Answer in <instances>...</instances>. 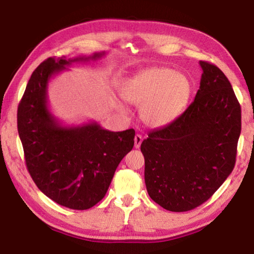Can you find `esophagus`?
I'll use <instances>...</instances> for the list:
<instances>
[{
  "label": "esophagus",
  "instance_id": "obj_1",
  "mask_svg": "<svg viewBox=\"0 0 254 254\" xmlns=\"http://www.w3.org/2000/svg\"><path fill=\"white\" fill-rule=\"evenodd\" d=\"M141 142H142V136H141L140 134H136L134 136V148L139 149L141 145Z\"/></svg>",
  "mask_w": 254,
  "mask_h": 254
}]
</instances>
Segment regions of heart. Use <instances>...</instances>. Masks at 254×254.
<instances>
[{"label": "heart", "mask_w": 254, "mask_h": 254, "mask_svg": "<svg viewBox=\"0 0 254 254\" xmlns=\"http://www.w3.org/2000/svg\"><path fill=\"white\" fill-rule=\"evenodd\" d=\"M190 93L191 83L188 77L168 67L141 70L121 87L123 100L141 106V120L151 127H161L173 122L186 106ZM115 107L121 113L127 111L119 102Z\"/></svg>", "instance_id": "heart-1"}]
</instances>
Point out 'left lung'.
Segmentation results:
<instances>
[{
	"label": "left lung",
	"instance_id": "8db88e82",
	"mask_svg": "<svg viewBox=\"0 0 254 254\" xmlns=\"http://www.w3.org/2000/svg\"><path fill=\"white\" fill-rule=\"evenodd\" d=\"M199 65L203 74L194 102L141 143L148 194L171 212H187L205 203L235 165L240 103L220 68L207 62Z\"/></svg>",
	"mask_w": 254,
	"mask_h": 254
}]
</instances>
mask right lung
<instances>
[{"label":"right lung","instance_id":"1","mask_svg":"<svg viewBox=\"0 0 254 254\" xmlns=\"http://www.w3.org/2000/svg\"><path fill=\"white\" fill-rule=\"evenodd\" d=\"M89 57H50L32 72L18 107V131L25 165L37 187L56 203L88 209L105 196L119 163L134 144L135 132H112L96 122L64 126L48 107L49 80L76 62Z\"/></svg>","mask_w":254,"mask_h":254}]
</instances>
